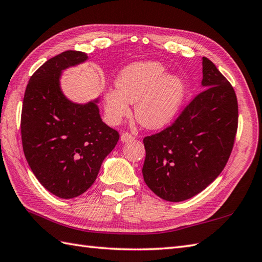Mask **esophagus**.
Returning <instances> with one entry per match:
<instances>
[{"label":"esophagus","instance_id":"34e87169","mask_svg":"<svg viewBox=\"0 0 262 262\" xmlns=\"http://www.w3.org/2000/svg\"><path fill=\"white\" fill-rule=\"evenodd\" d=\"M120 140H121V142L122 143H126V142H132V141H134L135 140V137L133 136L130 133H122L121 134V136H120Z\"/></svg>","mask_w":262,"mask_h":262}]
</instances>
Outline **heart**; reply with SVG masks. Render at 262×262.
Segmentation results:
<instances>
[{
    "label": "heart",
    "mask_w": 262,
    "mask_h": 262,
    "mask_svg": "<svg viewBox=\"0 0 262 262\" xmlns=\"http://www.w3.org/2000/svg\"><path fill=\"white\" fill-rule=\"evenodd\" d=\"M166 71L165 66L155 61L135 62L122 69L116 79L117 90L104 94L110 121L119 122L129 116L133 103L142 126L158 129L169 124L182 104L185 83L181 77L166 75Z\"/></svg>",
    "instance_id": "heart-1"
}]
</instances>
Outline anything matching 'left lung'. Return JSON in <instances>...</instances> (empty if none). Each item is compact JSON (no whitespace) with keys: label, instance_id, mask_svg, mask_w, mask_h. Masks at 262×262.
<instances>
[{"label":"left lung","instance_id":"1","mask_svg":"<svg viewBox=\"0 0 262 262\" xmlns=\"http://www.w3.org/2000/svg\"><path fill=\"white\" fill-rule=\"evenodd\" d=\"M203 91L165 129L144 137L143 177L166 201H185L202 192L226 166L238 124L233 86L202 58Z\"/></svg>","mask_w":262,"mask_h":262}]
</instances>
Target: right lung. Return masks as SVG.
<instances>
[{"mask_svg":"<svg viewBox=\"0 0 262 262\" xmlns=\"http://www.w3.org/2000/svg\"><path fill=\"white\" fill-rule=\"evenodd\" d=\"M87 55L66 51L46 61L30 77L21 111L24 153L36 178L54 195L74 199L95 182L119 133L101 119L97 101L77 104L60 89L61 71Z\"/></svg>","mask_w":262,"mask_h":262,"instance_id":"1","label":"right lung"}]
</instances>
